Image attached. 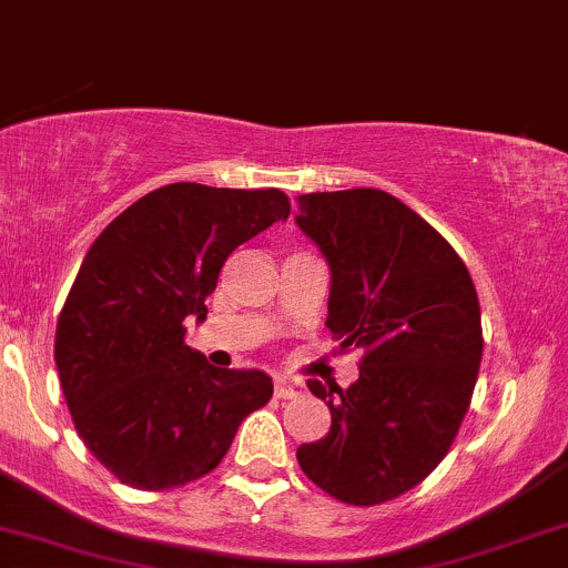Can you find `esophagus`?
Listing matches in <instances>:
<instances>
[{"label":"esophagus","mask_w":568,"mask_h":568,"mask_svg":"<svg viewBox=\"0 0 568 568\" xmlns=\"http://www.w3.org/2000/svg\"><path fill=\"white\" fill-rule=\"evenodd\" d=\"M302 393H304V382L288 379V376H280V379H275V395L283 397V400H288V397H296Z\"/></svg>","instance_id":"obj_1"}]
</instances>
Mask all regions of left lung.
<instances>
[{"label":"left lung","mask_w":568,"mask_h":568,"mask_svg":"<svg viewBox=\"0 0 568 568\" xmlns=\"http://www.w3.org/2000/svg\"><path fill=\"white\" fill-rule=\"evenodd\" d=\"M296 200V224L331 266L325 323L338 352H363L347 389L306 382L331 429L296 459L328 497L382 505L419 486L459 433L484 355L478 293L448 240L393 194Z\"/></svg>","instance_id":"8db88e82"}]
</instances>
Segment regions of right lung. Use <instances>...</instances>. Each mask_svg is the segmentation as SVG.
Here are the masks:
<instances>
[{
  "label": "right lung",
  "instance_id": "obj_1",
  "mask_svg": "<svg viewBox=\"0 0 568 568\" xmlns=\"http://www.w3.org/2000/svg\"><path fill=\"white\" fill-rule=\"evenodd\" d=\"M280 189L168 184L106 226L58 315L55 366L90 454L125 486L165 491L216 470L247 414L266 406L262 371L216 368L184 342L237 245L280 219Z\"/></svg>",
  "mask_w": 568,
  "mask_h": 568
}]
</instances>
